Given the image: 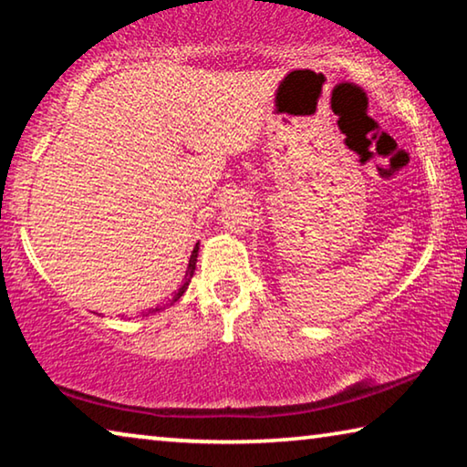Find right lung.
Here are the masks:
<instances>
[{"mask_svg": "<svg viewBox=\"0 0 467 467\" xmlns=\"http://www.w3.org/2000/svg\"><path fill=\"white\" fill-rule=\"evenodd\" d=\"M197 255H199V243L197 245L193 247V251H191V257H189V265H187V272H184V278H182V285L176 288L174 291V295L172 297H170L166 303H161V306H155V307H150L147 309V312H143V316H150V314H155V312H164L166 307H170V306H174L176 301H179L182 295H184V291H187L189 288V283H191V278H193V274H195V265H197Z\"/></svg>", "mask_w": 467, "mask_h": 467, "instance_id": "add662e5", "label": "right lung"}]
</instances>
